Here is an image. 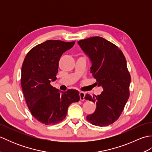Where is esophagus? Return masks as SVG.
Segmentation results:
<instances>
[{"instance_id":"34e87169","label":"esophagus","mask_w":152,"mask_h":152,"mask_svg":"<svg viewBox=\"0 0 152 152\" xmlns=\"http://www.w3.org/2000/svg\"><path fill=\"white\" fill-rule=\"evenodd\" d=\"M80 101H84L85 100V95H86V93L83 91H80Z\"/></svg>"}]
</instances>
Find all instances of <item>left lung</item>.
I'll return each instance as SVG.
<instances>
[{"instance_id":"left-lung-1","label":"left lung","mask_w":152,"mask_h":152,"mask_svg":"<svg viewBox=\"0 0 152 152\" xmlns=\"http://www.w3.org/2000/svg\"><path fill=\"white\" fill-rule=\"evenodd\" d=\"M78 44L91 61L93 76L103 88L101 95H86V100L96 105L87 119L94 125L108 126L119 118L129 96L131 76L127 61L118 46L102 37H91Z\"/></svg>"}]
</instances>
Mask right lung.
<instances>
[{"mask_svg":"<svg viewBox=\"0 0 152 152\" xmlns=\"http://www.w3.org/2000/svg\"><path fill=\"white\" fill-rule=\"evenodd\" d=\"M75 42L50 40L28 51L21 68L23 93L32 115L45 125L56 124L66 117L71 103L78 102V91L61 92L50 84L57 79L59 61Z\"/></svg>","mask_w":152,"mask_h":152,"instance_id":"add662e5","label":"right lung"}]
</instances>
